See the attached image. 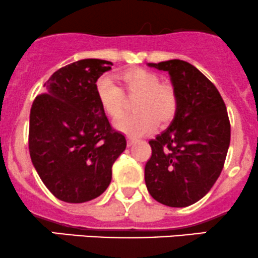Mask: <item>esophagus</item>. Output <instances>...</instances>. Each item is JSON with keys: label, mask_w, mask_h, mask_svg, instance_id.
I'll list each match as a JSON object with an SVG mask.
<instances>
[{"label": "esophagus", "mask_w": 258, "mask_h": 258, "mask_svg": "<svg viewBox=\"0 0 258 258\" xmlns=\"http://www.w3.org/2000/svg\"><path fill=\"white\" fill-rule=\"evenodd\" d=\"M136 142H137L136 138H134V137H128V141H127V145H128V146H132V145H134V143H136Z\"/></svg>", "instance_id": "obj_1"}]
</instances>
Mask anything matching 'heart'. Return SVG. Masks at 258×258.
<instances>
[{
  "label": "heart",
  "instance_id": "obj_1",
  "mask_svg": "<svg viewBox=\"0 0 258 258\" xmlns=\"http://www.w3.org/2000/svg\"><path fill=\"white\" fill-rule=\"evenodd\" d=\"M126 96L135 97L134 115L122 117L116 127L130 136H141L151 131L156 124H165L174 117L178 107V95L170 84L159 83L158 75L142 68H132L117 75ZM95 91L105 112L118 118L126 110L123 94L108 78H100Z\"/></svg>",
  "mask_w": 258,
  "mask_h": 258
}]
</instances>
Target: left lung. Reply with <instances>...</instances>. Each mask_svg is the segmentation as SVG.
<instances>
[{
	"label": "left lung",
	"mask_w": 258,
	"mask_h": 258,
	"mask_svg": "<svg viewBox=\"0 0 258 258\" xmlns=\"http://www.w3.org/2000/svg\"><path fill=\"white\" fill-rule=\"evenodd\" d=\"M147 65L169 74L178 107L168 128L150 141L146 185L161 204L185 208L209 193L224 167L231 136L226 106L215 85L188 61Z\"/></svg>",
	"instance_id": "8db88e82"
}]
</instances>
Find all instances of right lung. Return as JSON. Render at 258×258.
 Returning <instances> with one entry per match:
<instances>
[{
	"label": "right lung",
	"instance_id": "add662e5",
	"mask_svg": "<svg viewBox=\"0 0 258 258\" xmlns=\"http://www.w3.org/2000/svg\"><path fill=\"white\" fill-rule=\"evenodd\" d=\"M112 63L83 59L56 70L36 97L29 116V154L44 185L59 200L90 202L112 178V164L126 150L95 91Z\"/></svg>",
	"mask_w": 258,
	"mask_h": 258
}]
</instances>
